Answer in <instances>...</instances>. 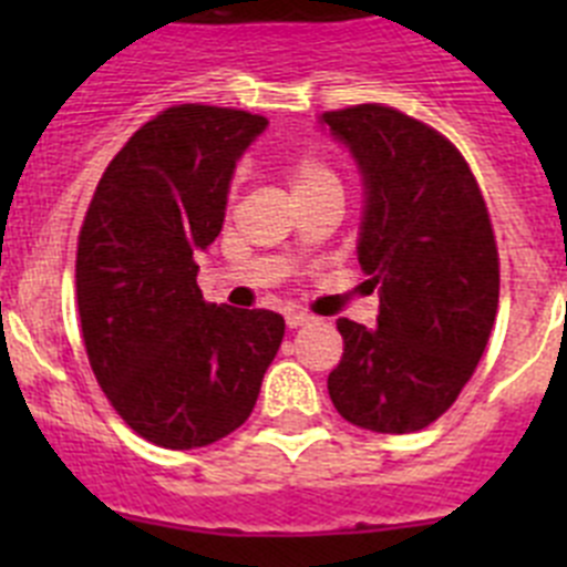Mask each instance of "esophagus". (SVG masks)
<instances>
[{
  "instance_id": "esophagus-1",
  "label": "esophagus",
  "mask_w": 567,
  "mask_h": 567,
  "mask_svg": "<svg viewBox=\"0 0 567 567\" xmlns=\"http://www.w3.org/2000/svg\"><path fill=\"white\" fill-rule=\"evenodd\" d=\"M309 320H312V315H307V312H287V327L289 329L307 327Z\"/></svg>"
}]
</instances>
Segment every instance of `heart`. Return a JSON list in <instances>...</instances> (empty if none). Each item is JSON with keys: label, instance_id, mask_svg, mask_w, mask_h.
<instances>
[{"label": "heart", "instance_id": "heart-1", "mask_svg": "<svg viewBox=\"0 0 567 567\" xmlns=\"http://www.w3.org/2000/svg\"><path fill=\"white\" fill-rule=\"evenodd\" d=\"M287 182L292 189L295 202H309V198H318V195H340L343 193V184H340V173L332 167V162H327L320 153L312 150H303V153H295L287 158ZM238 187L233 184L229 189V198H235Z\"/></svg>", "mask_w": 567, "mask_h": 567}]
</instances>
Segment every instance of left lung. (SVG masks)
<instances>
[{
	"instance_id": "obj_1",
	"label": "left lung",
	"mask_w": 567,
	"mask_h": 567,
	"mask_svg": "<svg viewBox=\"0 0 567 567\" xmlns=\"http://www.w3.org/2000/svg\"><path fill=\"white\" fill-rule=\"evenodd\" d=\"M363 173L358 260L378 289V327L338 320L329 374L340 417L380 434L420 432L463 392L494 329L499 255L488 207L443 133L385 104L320 115Z\"/></svg>"
}]
</instances>
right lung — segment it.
<instances>
[{
	"instance_id": "obj_1",
	"label": "right lung",
	"mask_w": 567,
	"mask_h": 567,
	"mask_svg": "<svg viewBox=\"0 0 567 567\" xmlns=\"http://www.w3.org/2000/svg\"><path fill=\"white\" fill-rule=\"evenodd\" d=\"M264 115L173 104L130 135L79 229L82 340L118 417L187 452L247 423L284 340L269 309L207 303L195 252L224 224L229 178Z\"/></svg>"
}]
</instances>
